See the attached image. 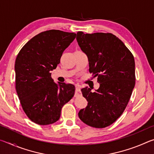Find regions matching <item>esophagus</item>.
<instances>
[{
  "label": "esophagus",
  "instance_id": "esophagus-1",
  "mask_svg": "<svg viewBox=\"0 0 154 154\" xmlns=\"http://www.w3.org/2000/svg\"><path fill=\"white\" fill-rule=\"evenodd\" d=\"M81 94V86L79 85H75V96H79Z\"/></svg>",
  "mask_w": 154,
  "mask_h": 154
}]
</instances>
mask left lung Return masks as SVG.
Listing matches in <instances>:
<instances>
[{
    "label": "left lung",
    "mask_w": 154,
    "mask_h": 154,
    "mask_svg": "<svg viewBox=\"0 0 154 154\" xmlns=\"http://www.w3.org/2000/svg\"><path fill=\"white\" fill-rule=\"evenodd\" d=\"M78 45L86 54L89 71L97 77L100 87L92 92L82 89L88 102L78 116L83 123L96 128L110 126L123 113L135 85L132 54L111 33H77Z\"/></svg>",
    "instance_id": "8db88e82"
}]
</instances>
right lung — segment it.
<instances>
[{
    "instance_id": "add662e5",
    "label": "right lung",
    "mask_w": 154,
    "mask_h": 154,
    "mask_svg": "<svg viewBox=\"0 0 154 154\" xmlns=\"http://www.w3.org/2000/svg\"><path fill=\"white\" fill-rule=\"evenodd\" d=\"M76 34L49 30L38 34L25 44L15 63V89L23 110L38 125L55 123L62 106L73 97L75 88L57 84L51 78L62 53Z\"/></svg>"
}]
</instances>
